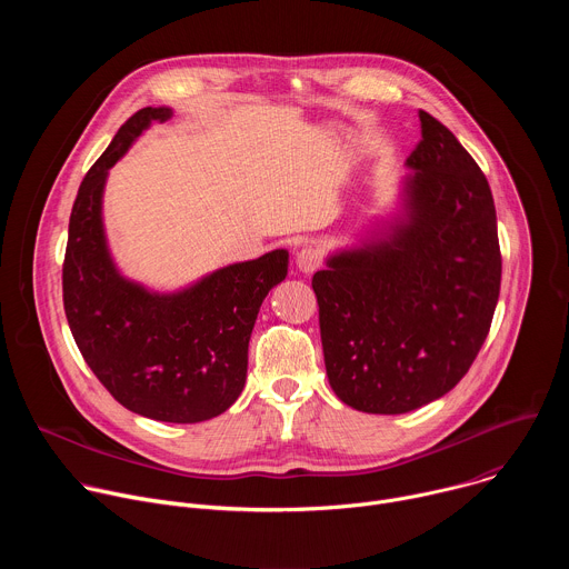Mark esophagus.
Listing matches in <instances>:
<instances>
[{"label":"esophagus","mask_w":569,"mask_h":569,"mask_svg":"<svg viewBox=\"0 0 569 569\" xmlns=\"http://www.w3.org/2000/svg\"><path fill=\"white\" fill-rule=\"evenodd\" d=\"M297 268H299V272H303V274H312L319 266H321V254H319V250H315V248H303V250H299L297 252Z\"/></svg>","instance_id":"1"}]
</instances>
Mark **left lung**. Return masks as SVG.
I'll use <instances>...</instances> for the list:
<instances>
[{"label": "left lung", "mask_w": 569, "mask_h": 569, "mask_svg": "<svg viewBox=\"0 0 569 569\" xmlns=\"http://www.w3.org/2000/svg\"><path fill=\"white\" fill-rule=\"evenodd\" d=\"M402 213L312 277L323 365L338 398L367 415H405L470 369L500 297L498 218L481 169L419 112Z\"/></svg>", "instance_id": "8db88e82"}]
</instances>
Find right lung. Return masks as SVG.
<instances>
[{"mask_svg": "<svg viewBox=\"0 0 569 569\" xmlns=\"http://www.w3.org/2000/svg\"><path fill=\"white\" fill-rule=\"evenodd\" d=\"M171 108H143L114 134L80 182L62 263V301L88 367L123 408L152 421L200 423L236 402L248 378L259 308L288 274V252L220 268L198 283L159 295L126 279L108 250V171Z\"/></svg>", "mask_w": 569, "mask_h": 569, "instance_id": "right-lung-1", "label": "right lung"}]
</instances>
